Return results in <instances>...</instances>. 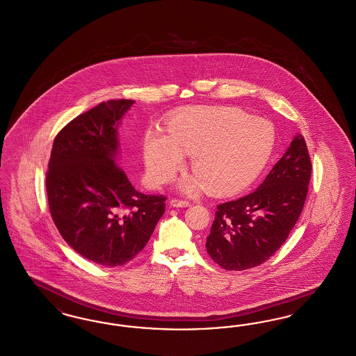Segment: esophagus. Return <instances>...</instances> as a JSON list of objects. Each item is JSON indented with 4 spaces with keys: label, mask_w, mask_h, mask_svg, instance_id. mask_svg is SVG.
Listing matches in <instances>:
<instances>
[{
    "label": "esophagus",
    "mask_w": 356,
    "mask_h": 356,
    "mask_svg": "<svg viewBox=\"0 0 356 356\" xmlns=\"http://www.w3.org/2000/svg\"><path fill=\"white\" fill-rule=\"evenodd\" d=\"M171 205L172 207H175V208H185V207H189L191 202H189L188 200L172 199Z\"/></svg>",
    "instance_id": "obj_1"
}]
</instances>
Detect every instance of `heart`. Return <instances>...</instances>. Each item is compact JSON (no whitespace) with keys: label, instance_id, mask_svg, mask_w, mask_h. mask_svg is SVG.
<instances>
[{"label":"heart","instance_id":"obj_1","mask_svg":"<svg viewBox=\"0 0 356 356\" xmlns=\"http://www.w3.org/2000/svg\"><path fill=\"white\" fill-rule=\"evenodd\" d=\"M274 128L240 110L188 113L173 118L170 135L149 129L144 136V161L154 183H164L191 155L196 177L183 183L185 191L204 184L217 195L234 193L264 170L274 147Z\"/></svg>","mask_w":356,"mask_h":356}]
</instances>
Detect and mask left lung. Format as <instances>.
<instances>
[{
  "label": "left lung",
  "instance_id": "left-lung-1",
  "mask_svg": "<svg viewBox=\"0 0 356 356\" xmlns=\"http://www.w3.org/2000/svg\"><path fill=\"white\" fill-rule=\"evenodd\" d=\"M312 170L306 142L297 135L256 191L217 205L205 243L214 262L241 271L268 261L298 221Z\"/></svg>",
  "mask_w": 356,
  "mask_h": 356
}]
</instances>
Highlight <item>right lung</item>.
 Returning a JSON list of instances; mask_svg holds the SVG:
<instances>
[{"label": "right lung", "instance_id": "right-lung-1", "mask_svg": "<svg viewBox=\"0 0 356 356\" xmlns=\"http://www.w3.org/2000/svg\"><path fill=\"white\" fill-rule=\"evenodd\" d=\"M135 100H108L58 132L46 172L49 209L72 249L106 266L138 256L165 212L163 195L138 192L115 163L118 123Z\"/></svg>", "mask_w": 356, "mask_h": 356}]
</instances>
